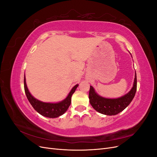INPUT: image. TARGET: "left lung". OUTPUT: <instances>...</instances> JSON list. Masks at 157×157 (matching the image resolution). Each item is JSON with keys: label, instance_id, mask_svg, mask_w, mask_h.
I'll use <instances>...</instances> for the list:
<instances>
[{"label": "left lung", "instance_id": "left-lung-1", "mask_svg": "<svg viewBox=\"0 0 157 157\" xmlns=\"http://www.w3.org/2000/svg\"><path fill=\"white\" fill-rule=\"evenodd\" d=\"M137 90L136 73L133 87L130 91L124 96L117 99L103 98L95 92L94 88L90 86L89 91L90 103L92 107L103 115H115L126 109L134 99Z\"/></svg>", "mask_w": 157, "mask_h": 157}]
</instances>
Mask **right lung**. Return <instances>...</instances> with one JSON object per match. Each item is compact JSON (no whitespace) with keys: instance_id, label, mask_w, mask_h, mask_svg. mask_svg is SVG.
<instances>
[{"instance_id":"1","label":"right lung","mask_w":157,"mask_h":157,"mask_svg":"<svg viewBox=\"0 0 157 157\" xmlns=\"http://www.w3.org/2000/svg\"><path fill=\"white\" fill-rule=\"evenodd\" d=\"M78 86V84L75 85L64 100L55 103H45L38 100L30 94L26 84L25 77H24V90L28 100L35 111L40 114L41 115L48 118H57L62 115L66 112L71 105V96L75 92Z\"/></svg>"}]
</instances>
